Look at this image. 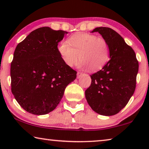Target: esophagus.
I'll return each mask as SVG.
<instances>
[{"instance_id":"esophagus-1","label":"esophagus","mask_w":149,"mask_h":149,"mask_svg":"<svg viewBox=\"0 0 149 149\" xmlns=\"http://www.w3.org/2000/svg\"><path fill=\"white\" fill-rule=\"evenodd\" d=\"M82 75H83L82 73H81V72H77V78H79Z\"/></svg>"}]
</instances>
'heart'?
Segmentation results:
<instances>
[{"instance_id":"obj_1","label":"heart","mask_w":149,"mask_h":149,"mask_svg":"<svg viewBox=\"0 0 149 149\" xmlns=\"http://www.w3.org/2000/svg\"><path fill=\"white\" fill-rule=\"evenodd\" d=\"M57 50L68 66L74 65L79 58V66L92 72L101 70L110 58V48L107 40L87 33L72 35L66 42H60Z\"/></svg>"}]
</instances>
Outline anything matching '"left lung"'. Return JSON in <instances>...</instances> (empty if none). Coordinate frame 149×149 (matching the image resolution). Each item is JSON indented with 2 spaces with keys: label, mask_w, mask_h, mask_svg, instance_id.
<instances>
[{
  "label": "left lung",
  "mask_w": 149,
  "mask_h": 149,
  "mask_svg": "<svg viewBox=\"0 0 149 149\" xmlns=\"http://www.w3.org/2000/svg\"><path fill=\"white\" fill-rule=\"evenodd\" d=\"M93 32H99L108 41L110 60L91 75V84L85 91V97L95 112L109 116L123 109L134 93L139 62L134 50L114 30L99 27Z\"/></svg>",
  "instance_id": "1"
}]
</instances>
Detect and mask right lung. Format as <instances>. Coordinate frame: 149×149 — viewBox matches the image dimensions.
Listing matches in <instances>:
<instances>
[{"mask_svg":"<svg viewBox=\"0 0 149 149\" xmlns=\"http://www.w3.org/2000/svg\"><path fill=\"white\" fill-rule=\"evenodd\" d=\"M68 32L42 27L17 45L10 66L11 90L24 109L35 115L54 110L77 72L64 64L58 42Z\"/></svg>","mask_w":149,"mask_h":149,"instance_id":"obj_1","label":"right lung"}]
</instances>
